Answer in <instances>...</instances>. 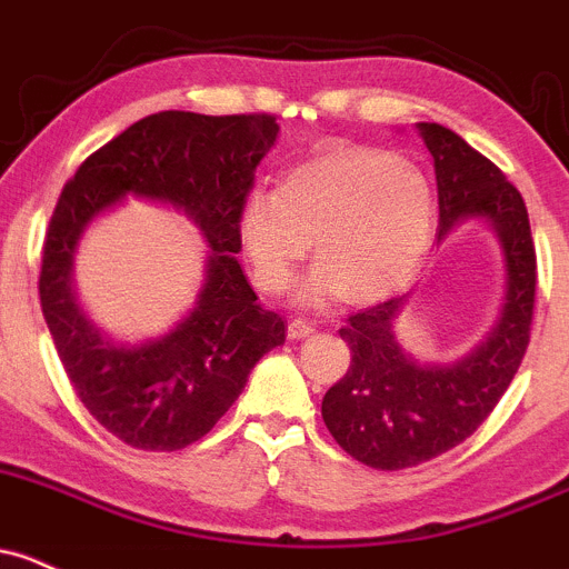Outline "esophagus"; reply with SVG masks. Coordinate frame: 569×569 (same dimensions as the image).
Instances as JSON below:
<instances>
[{
	"instance_id": "esophagus-1",
	"label": "esophagus",
	"mask_w": 569,
	"mask_h": 569,
	"mask_svg": "<svg viewBox=\"0 0 569 569\" xmlns=\"http://www.w3.org/2000/svg\"><path fill=\"white\" fill-rule=\"evenodd\" d=\"M313 332H317V327H313L311 321H306V319L289 321V338H291V341H302V338L313 336Z\"/></svg>"
}]
</instances>
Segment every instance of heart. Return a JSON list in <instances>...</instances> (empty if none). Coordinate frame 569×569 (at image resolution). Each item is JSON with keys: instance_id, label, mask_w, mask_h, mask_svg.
<instances>
[{"instance_id": "b5f03b06", "label": "heart", "mask_w": 569, "mask_h": 569, "mask_svg": "<svg viewBox=\"0 0 569 569\" xmlns=\"http://www.w3.org/2000/svg\"><path fill=\"white\" fill-rule=\"evenodd\" d=\"M427 176L405 157L366 146H330L252 189L239 209V239L256 283L283 291L313 248L321 261L297 289L300 306L380 302L421 263L432 237Z\"/></svg>"}]
</instances>
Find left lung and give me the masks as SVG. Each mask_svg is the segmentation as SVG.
<instances>
[{"label": "left lung", "mask_w": 569, "mask_h": 569, "mask_svg": "<svg viewBox=\"0 0 569 569\" xmlns=\"http://www.w3.org/2000/svg\"><path fill=\"white\" fill-rule=\"evenodd\" d=\"M438 178V242L465 222H485L507 269L501 313L479 343L451 363H421L396 338L407 295L355 313L341 327L352 363L321 399L336 443L377 470H401L446 455L481 427L529 347L537 256L518 189L487 157L440 123H418Z\"/></svg>", "instance_id": "left-lung-1"}]
</instances>
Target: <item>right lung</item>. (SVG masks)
Here are the masks:
<instances>
[{
	"label": "right lung",
	"mask_w": 569,
	"mask_h": 569,
	"mask_svg": "<svg viewBox=\"0 0 569 569\" xmlns=\"http://www.w3.org/2000/svg\"><path fill=\"white\" fill-rule=\"evenodd\" d=\"M272 114H148L88 157L51 214L40 308L68 380L90 416L134 449L178 451L203 438L248 386L252 366L286 341L237 261L239 209L278 142ZM126 197L183 210L207 239L196 306L168 333L114 342L81 311L72 261L96 216Z\"/></svg>",
	"instance_id": "obj_1"
}]
</instances>
